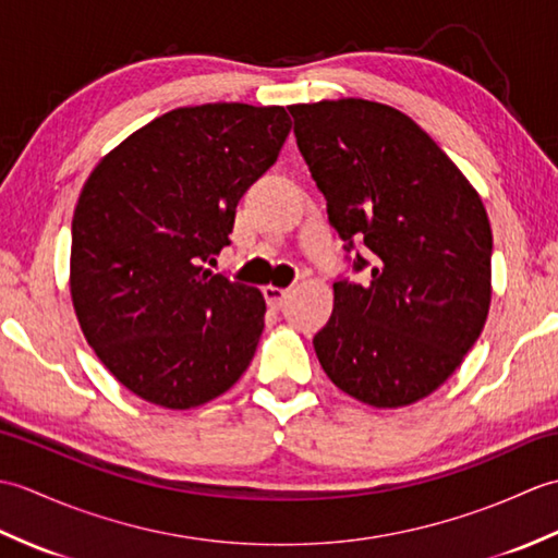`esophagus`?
I'll use <instances>...</instances> for the list:
<instances>
[{
	"instance_id": "obj_1",
	"label": "esophagus",
	"mask_w": 558,
	"mask_h": 558,
	"mask_svg": "<svg viewBox=\"0 0 558 558\" xmlns=\"http://www.w3.org/2000/svg\"><path fill=\"white\" fill-rule=\"evenodd\" d=\"M264 298L268 302V306H272V310H282V306L288 304V298H290V290H282V288H264Z\"/></svg>"
}]
</instances>
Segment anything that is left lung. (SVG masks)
Masks as SVG:
<instances>
[{
  "instance_id": "8db88e82",
  "label": "left lung",
  "mask_w": 558,
  "mask_h": 558,
  "mask_svg": "<svg viewBox=\"0 0 558 558\" xmlns=\"http://www.w3.org/2000/svg\"><path fill=\"white\" fill-rule=\"evenodd\" d=\"M328 222L369 280L333 282L314 336L340 390L372 408L412 405L475 345L492 302V228L480 194L408 114L342 98L290 105Z\"/></svg>"
}]
</instances>
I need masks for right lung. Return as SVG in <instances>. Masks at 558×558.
<instances>
[{"mask_svg":"<svg viewBox=\"0 0 558 558\" xmlns=\"http://www.w3.org/2000/svg\"><path fill=\"white\" fill-rule=\"evenodd\" d=\"M286 108H177L108 153L71 220V302L88 345L134 396L198 408L252 362L266 302L213 264L236 204L290 134Z\"/></svg>","mask_w":558,"mask_h":558,"instance_id":"obj_1","label":"right lung"}]
</instances>
